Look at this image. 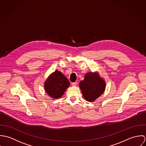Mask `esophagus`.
Here are the masks:
<instances>
[{
  "instance_id": "1",
  "label": "esophagus",
  "mask_w": 146,
  "mask_h": 146,
  "mask_svg": "<svg viewBox=\"0 0 146 146\" xmlns=\"http://www.w3.org/2000/svg\"><path fill=\"white\" fill-rule=\"evenodd\" d=\"M71 85H72V86H76V85H77V83L76 82H74V83H71Z\"/></svg>"
}]
</instances>
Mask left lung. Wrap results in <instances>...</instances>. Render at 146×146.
<instances>
[{"instance_id":"left-lung-1","label":"left lung","mask_w":146,"mask_h":146,"mask_svg":"<svg viewBox=\"0 0 146 146\" xmlns=\"http://www.w3.org/2000/svg\"><path fill=\"white\" fill-rule=\"evenodd\" d=\"M83 97L89 102H93L104 92L106 83L98 72H88L79 83Z\"/></svg>"}]
</instances>
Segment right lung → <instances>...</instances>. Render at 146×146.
<instances>
[{
  "instance_id": "1",
  "label": "right lung",
  "mask_w": 146,
  "mask_h": 146,
  "mask_svg": "<svg viewBox=\"0 0 146 146\" xmlns=\"http://www.w3.org/2000/svg\"><path fill=\"white\" fill-rule=\"evenodd\" d=\"M70 85V82L62 73L56 70L49 76L45 82L44 89L50 97L57 99L62 96Z\"/></svg>"
}]
</instances>
